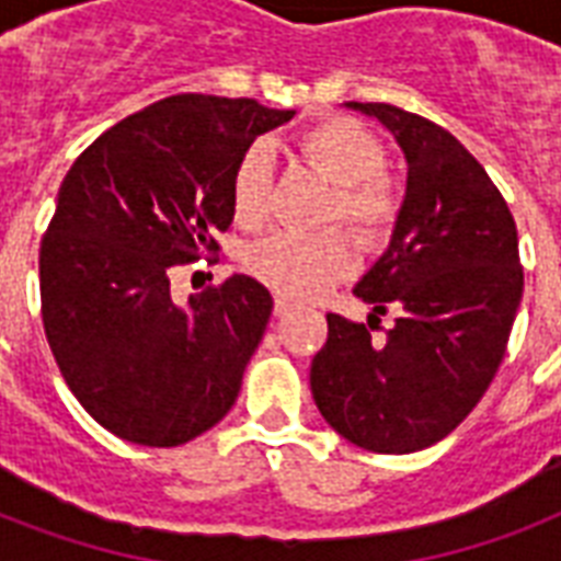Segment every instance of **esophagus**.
Listing matches in <instances>:
<instances>
[{"label": "esophagus", "mask_w": 561, "mask_h": 561, "mask_svg": "<svg viewBox=\"0 0 561 561\" xmlns=\"http://www.w3.org/2000/svg\"><path fill=\"white\" fill-rule=\"evenodd\" d=\"M294 308H297V302H294V299H288V297H276V302H273V311H276V317L290 314Z\"/></svg>", "instance_id": "1"}]
</instances>
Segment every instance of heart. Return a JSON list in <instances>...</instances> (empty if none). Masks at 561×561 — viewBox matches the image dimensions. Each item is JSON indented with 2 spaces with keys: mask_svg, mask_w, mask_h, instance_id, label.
Wrapping results in <instances>:
<instances>
[{
  "mask_svg": "<svg viewBox=\"0 0 561 561\" xmlns=\"http://www.w3.org/2000/svg\"><path fill=\"white\" fill-rule=\"evenodd\" d=\"M297 151L329 180L323 220H343L364 244L390 236L401 211L399 186L387 178V151L381 139L355 118H323L297 136ZM273 162L262 145L247 148L229 174V211L238 227L259 229L271 218ZM250 276L282 297H317L329 285L355 271V247L337 227L297 232L276 229L244 250Z\"/></svg>",
  "mask_w": 561,
  "mask_h": 561,
  "instance_id": "heart-1",
  "label": "heart"
}]
</instances>
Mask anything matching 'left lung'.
Here are the masks:
<instances>
[{"label":"left lung","mask_w":561,"mask_h":561,"mask_svg":"<svg viewBox=\"0 0 561 561\" xmlns=\"http://www.w3.org/2000/svg\"><path fill=\"white\" fill-rule=\"evenodd\" d=\"M350 107L378 118L408 157L390 250L355 288L369 320L396 311V323L375 341L373 325L325 314L311 392L350 443L422 451L469 416L504 360L524 294L518 232L504 194L445 127L392 104Z\"/></svg>","instance_id":"8db88e82"}]
</instances>
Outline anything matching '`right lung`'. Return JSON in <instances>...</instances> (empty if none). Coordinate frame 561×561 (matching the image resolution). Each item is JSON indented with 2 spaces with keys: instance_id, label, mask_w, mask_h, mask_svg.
Returning a JSON list of instances; mask_svg holds the SVG:
<instances>
[{
  "instance_id": "add662e5",
  "label": "right lung",
  "mask_w": 561,
  "mask_h": 561,
  "mask_svg": "<svg viewBox=\"0 0 561 561\" xmlns=\"http://www.w3.org/2000/svg\"><path fill=\"white\" fill-rule=\"evenodd\" d=\"M294 110L183 92L95 139L60 183L39 241V311L57 367L101 427L174 448L236 404L273 311L271 290L229 276L171 299L180 264L218 259L229 174Z\"/></svg>"
}]
</instances>
